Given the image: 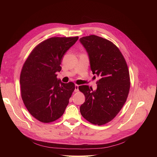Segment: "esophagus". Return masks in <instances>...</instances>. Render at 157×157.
Here are the masks:
<instances>
[{"instance_id": "1", "label": "esophagus", "mask_w": 157, "mask_h": 157, "mask_svg": "<svg viewBox=\"0 0 157 157\" xmlns=\"http://www.w3.org/2000/svg\"><path fill=\"white\" fill-rule=\"evenodd\" d=\"M75 92H78V85H75V90H74Z\"/></svg>"}]
</instances>
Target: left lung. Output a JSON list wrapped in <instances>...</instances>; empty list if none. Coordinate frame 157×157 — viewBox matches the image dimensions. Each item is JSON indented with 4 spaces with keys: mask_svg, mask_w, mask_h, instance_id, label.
<instances>
[{
    "mask_svg": "<svg viewBox=\"0 0 157 157\" xmlns=\"http://www.w3.org/2000/svg\"><path fill=\"white\" fill-rule=\"evenodd\" d=\"M93 74L101 78L97 90L88 85L78 87L85 96L80 106L82 115L94 124L103 125L113 119L124 105L130 89L128 65L119 49L107 39L95 35L83 37Z\"/></svg>",
    "mask_w": 157,
    "mask_h": 157,
    "instance_id": "1",
    "label": "left lung"
}]
</instances>
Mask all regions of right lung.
Masks as SVG:
<instances>
[{"label":"right lung","mask_w":157,"mask_h":157,"mask_svg":"<svg viewBox=\"0 0 157 157\" xmlns=\"http://www.w3.org/2000/svg\"><path fill=\"white\" fill-rule=\"evenodd\" d=\"M78 37H51L41 42L25 61L20 77L21 95L29 112L43 123L59 118L75 89L57 78L63 57Z\"/></svg>","instance_id":"obj_1"}]
</instances>
